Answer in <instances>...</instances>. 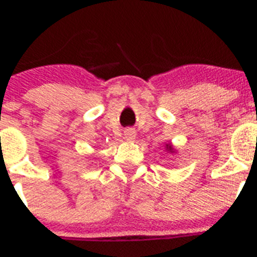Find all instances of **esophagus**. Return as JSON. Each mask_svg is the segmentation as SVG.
<instances>
[{
  "label": "esophagus",
  "instance_id": "1",
  "mask_svg": "<svg viewBox=\"0 0 257 257\" xmlns=\"http://www.w3.org/2000/svg\"><path fill=\"white\" fill-rule=\"evenodd\" d=\"M135 130L134 128H126L124 130V138H126V140H134L135 139Z\"/></svg>",
  "mask_w": 257,
  "mask_h": 257
}]
</instances>
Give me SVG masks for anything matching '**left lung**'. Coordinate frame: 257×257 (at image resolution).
<instances>
[{
    "instance_id": "left-lung-1",
    "label": "left lung",
    "mask_w": 257,
    "mask_h": 257,
    "mask_svg": "<svg viewBox=\"0 0 257 257\" xmlns=\"http://www.w3.org/2000/svg\"><path fill=\"white\" fill-rule=\"evenodd\" d=\"M167 149H169V151H172V147H171V145H167Z\"/></svg>"
}]
</instances>
